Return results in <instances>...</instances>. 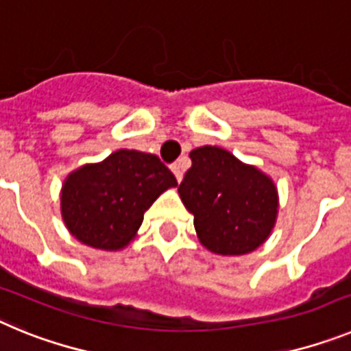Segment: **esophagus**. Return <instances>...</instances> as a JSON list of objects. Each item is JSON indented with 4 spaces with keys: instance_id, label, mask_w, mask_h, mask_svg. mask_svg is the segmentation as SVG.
Listing matches in <instances>:
<instances>
[{
    "instance_id": "esophagus-1",
    "label": "esophagus",
    "mask_w": 351,
    "mask_h": 351,
    "mask_svg": "<svg viewBox=\"0 0 351 351\" xmlns=\"http://www.w3.org/2000/svg\"><path fill=\"white\" fill-rule=\"evenodd\" d=\"M170 169H172V172H173V176H176V179H178V181L181 182V179H182V165H181V161H178V163H172V167H170Z\"/></svg>"
}]
</instances>
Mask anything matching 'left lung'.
<instances>
[{
    "mask_svg": "<svg viewBox=\"0 0 351 351\" xmlns=\"http://www.w3.org/2000/svg\"><path fill=\"white\" fill-rule=\"evenodd\" d=\"M190 158L179 195L193 214L200 243L218 255L256 250L271 234L278 214L274 182L221 147H197Z\"/></svg>",
    "mask_w": 351,
    "mask_h": 351,
    "instance_id": "obj_1",
    "label": "left lung"
}]
</instances>
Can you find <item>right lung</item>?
I'll list each match as a JSON object with an SVG mask.
<instances>
[{
    "label": "right lung",
    "instance_id": "1",
    "mask_svg": "<svg viewBox=\"0 0 351 351\" xmlns=\"http://www.w3.org/2000/svg\"><path fill=\"white\" fill-rule=\"evenodd\" d=\"M178 181L154 154L119 149L70 173L61 214L71 235L98 250H119L135 237L144 213Z\"/></svg>",
    "mask_w": 351,
    "mask_h": 351
}]
</instances>
